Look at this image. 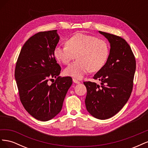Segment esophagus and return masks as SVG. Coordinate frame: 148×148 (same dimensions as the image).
<instances>
[{"label": "esophagus", "mask_w": 148, "mask_h": 148, "mask_svg": "<svg viewBox=\"0 0 148 148\" xmlns=\"http://www.w3.org/2000/svg\"><path fill=\"white\" fill-rule=\"evenodd\" d=\"M73 82L75 83H77V84H79L80 82L78 81V80H77V79L75 78H73Z\"/></svg>", "instance_id": "34e87169"}]
</instances>
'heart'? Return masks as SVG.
<instances>
[{"mask_svg": "<svg viewBox=\"0 0 148 148\" xmlns=\"http://www.w3.org/2000/svg\"><path fill=\"white\" fill-rule=\"evenodd\" d=\"M109 54V46L104 39L91 35L77 33L67 40L64 46L54 49V56L68 64L77 56V60L65 70L66 75L81 79L89 71H97L106 64Z\"/></svg>", "mask_w": 148, "mask_h": 148, "instance_id": "1", "label": "heart"}]
</instances>
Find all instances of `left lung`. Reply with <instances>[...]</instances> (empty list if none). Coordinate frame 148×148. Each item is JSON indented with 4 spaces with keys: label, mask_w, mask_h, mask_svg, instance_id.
<instances>
[{
    "label": "left lung",
    "mask_w": 148,
    "mask_h": 148,
    "mask_svg": "<svg viewBox=\"0 0 148 148\" xmlns=\"http://www.w3.org/2000/svg\"><path fill=\"white\" fill-rule=\"evenodd\" d=\"M110 44L108 59L102 68L94 76L101 86L85 82L87 89L85 104L94 117L106 120L122 109L130 97L136 70L135 57L132 49L123 38L99 31Z\"/></svg>",
    "instance_id": "obj_1"
}]
</instances>
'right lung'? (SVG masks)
<instances>
[{
  "label": "right lung",
  "mask_w": 148,
  "mask_h": 148,
  "mask_svg": "<svg viewBox=\"0 0 148 148\" xmlns=\"http://www.w3.org/2000/svg\"><path fill=\"white\" fill-rule=\"evenodd\" d=\"M57 30L41 31L29 38L17 59L15 78L21 104L36 119L47 121L62 110L69 89L70 77H60L54 49L59 41ZM56 79L52 84L49 81Z\"/></svg>",
  "instance_id": "1"
}]
</instances>
